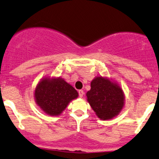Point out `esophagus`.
<instances>
[{"mask_svg":"<svg viewBox=\"0 0 159 159\" xmlns=\"http://www.w3.org/2000/svg\"><path fill=\"white\" fill-rule=\"evenodd\" d=\"M78 93H79V97H81V98H82L83 96H84V91L82 90H80L79 91H78Z\"/></svg>","mask_w":159,"mask_h":159,"instance_id":"1","label":"esophagus"}]
</instances>
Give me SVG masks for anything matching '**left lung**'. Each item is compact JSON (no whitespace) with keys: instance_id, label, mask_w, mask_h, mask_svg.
I'll use <instances>...</instances> for the list:
<instances>
[{"instance_id":"8db88e82","label":"left lung","mask_w":159,"mask_h":159,"mask_svg":"<svg viewBox=\"0 0 159 159\" xmlns=\"http://www.w3.org/2000/svg\"><path fill=\"white\" fill-rule=\"evenodd\" d=\"M87 100L101 120H109L118 116L125 106V96L116 81L106 77L97 76L90 82Z\"/></svg>"}]
</instances>
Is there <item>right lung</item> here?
Masks as SVG:
<instances>
[{
  "label": "right lung",
  "mask_w": 159,
  "mask_h": 159,
  "mask_svg": "<svg viewBox=\"0 0 159 159\" xmlns=\"http://www.w3.org/2000/svg\"><path fill=\"white\" fill-rule=\"evenodd\" d=\"M34 100L43 112L58 116L69 102L78 98V91L60 77H44L34 89Z\"/></svg>",
  "instance_id": "obj_1"
}]
</instances>
